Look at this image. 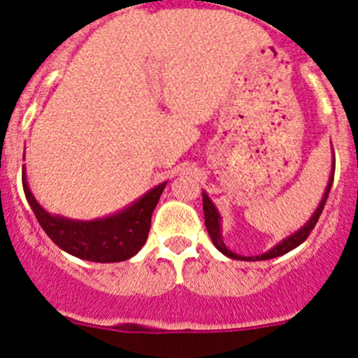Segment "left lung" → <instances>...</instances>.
<instances>
[{"label":"left lung","mask_w":358,"mask_h":358,"mask_svg":"<svg viewBox=\"0 0 358 358\" xmlns=\"http://www.w3.org/2000/svg\"><path fill=\"white\" fill-rule=\"evenodd\" d=\"M334 171H336V159H334V167H331V175H330V180H328V185H327V191H324L323 194V199H321L320 207L315 208V212L312 214V217L308 219L307 223L303 224V227L299 228L298 231H294L292 235H289L287 239H283L282 243L276 244L275 248H271L269 251H266V253H262V255H257V257H243V255H237V253H234V251L228 250L227 246H224L223 243V235H221V215H219L217 208L214 207V203L210 201V198L207 196V192H203V214H205V227H207V231L208 235H210L212 243H214V246L217 248L223 255L230 257V259H235V260H269V259H275V257H280V255H285V253H289L291 250H294V248H298L299 244L303 243L305 239H307L308 235H310L312 228L315 227V223H317V219H320L321 212H323L324 208V203H327V198L328 194H330V189H331V183H334Z\"/></svg>","instance_id":"8db88e82"}]
</instances>
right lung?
<instances>
[{
	"instance_id": "1",
	"label": "right lung",
	"mask_w": 358,
	"mask_h": 358,
	"mask_svg": "<svg viewBox=\"0 0 358 358\" xmlns=\"http://www.w3.org/2000/svg\"><path fill=\"white\" fill-rule=\"evenodd\" d=\"M164 187L166 182L153 187L143 198L114 215L94 221H76L51 215L44 210L31 194L22 169L24 196L48 237L69 255L101 264L123 262L139 253L150 234L151 214L155 210Z\"/></svg>"
}]
</instances>
